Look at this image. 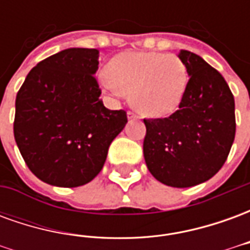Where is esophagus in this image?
<instances>
[{
  "label": "esophagus",
  "instance_id": "1",
  "mask_svg": "<svg viewBox=\"0 0 250 250\" xmlns=\"http://www.w3.org/2000/svg\"><path fill=\"white\" fill-rule=\"evenodd\" d=\"M127 116H128V119H130V120L139 119V116H138L135 112H132V111H128V112H127Z\"/></svg>",
  "mask_w": 250,
  "mask_h": 250
}]
</instances>
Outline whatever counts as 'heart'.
I'll return each mask as SVG.
<instances>
[{
    "label": "heart",
    "instance_id": "b5f03b06",
    "mask_svg": "<svg viewBox=\"0 0 250 250\" xmlns=\"http://www.w3.org/2000/svg\"><path fill=\"white\" fill-rule=\"evenodd\" d=\"M102 85L111 95L130 93L142 115L161 118L171 114L182 102L188 83V68L175 55L158 52H125L108 64Z\"/></svg>",
    "mask_w": 250,
    "mask_h": 250
}]
</instances>
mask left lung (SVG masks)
<instances>
[{"instance_id":"1","label":"left lung","mask_w":250,"mask_h":250,"mask_svg":"<svg viewBox=\"0 0 250 250\" xmlns=\"http://www.w3.org/2000/svg\"><path fill=\"white\" fill-rule=\"evenodd\" d=\"M188 83L179 108L143 119L147 168L171 188L202 184L220 171L236 135L234 98L220 72L193 52L181 51Z\"/></svg>"}]
</instances>
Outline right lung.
I'll return each mask as SVG.
<instances>
[{
	"label": "right lung",
	"mask_w": 250,
	"mask_h": 250,
	"mask_svg": "<svg viewBox=\"0 0 250 250\" xmlns=\"http://www.w3.org/2000/svg\"><path fill=\"white\" fill-rule=\"evenodd\" d=\"M98 68V49H64L39 62L17 93L14 139L26 166L45 184L91 182L127 123L125 109L105 108L99 98Z\"/></svg>",
	"instance_id": "right-lung-1"
}]
</instances>
